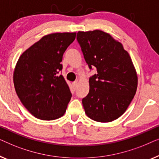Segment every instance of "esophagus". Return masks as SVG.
Here are the masks:
<instances>
[{
  "instance_id": "obj_1",
  "label": "esophagus",
  "mask_w": 159,
  "mask_h": 159,
  "mask_svg": "<svg viewBox=\"0 0 159 159\" xmlns=\"http://www.w3.org/2000/svg\"><path fill=\"white\" fill-rule=\"evenodd\" d=\"M77 85H78V81H77V80H75L74 82H73V87H74V88H76Z\"/></svg>"
}]
</instances>
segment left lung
Listing matches in <instances>:
<instances>
[{"label":"left lung","mask_w":159,"mask_h":159,"mask_svg":"<svg viewBox=\"0 0 159 159\" xmlns=\"http://www.w3.org/2000/svg\"><path fill=\"white\" fill-rule=\"evenodd\" d=\"M77 41L90 70L89 92L82 99L85 113L91 120L109 122L126 111L136 93L138 77L123 46L100 30L79 32Z\"/></svg>","instance_id":"left-lung-1"}]
</instances>
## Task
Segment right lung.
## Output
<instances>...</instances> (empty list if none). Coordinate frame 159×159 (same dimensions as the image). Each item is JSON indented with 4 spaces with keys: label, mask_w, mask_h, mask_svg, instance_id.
Segmentation results:
<instances>
[{
    "label": "right lung",
    "mask_w": 159,
    "mask_h": 159,
    "mask_svg": "<svg viewBox=\"0 0 159 159\" xmlns=\"http://www.w3.org/2000/svg\"><path fill=\"white\" fill-rule=\"evenodd\" d=\"M76 33L44 36L27 49L18 60L13 73L16 92L26 109L38 119L62 117L72 97L59 72L62 55Z\"/></svg>",
    "instance_id": "obj_1"
}]
</instances>
